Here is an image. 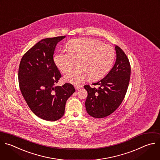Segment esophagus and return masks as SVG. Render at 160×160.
<instances>
[{
    "label": "esophagus",
    "instance_id": "obj_1",
    "mask_svg": "<svg viewBox=\"0 0 160 160\" xmlns=\"http://www.w3.org/2000/svg\"><path fill=\"white\" fill-rule=\"evenodd\" d=\"M82 87H83L82 85H75V89H76L77 90H80V89L82 88Z\"/></svg>",
    "mask_w": 160,
    "mask_h": 160
}]
</instances>
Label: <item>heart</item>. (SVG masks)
<instances>
[{
	"instance_id": "heart-1",
	"label": "heart",
	"mask_w": 160,
	"mask_h": 160,
	"mask_svg": "<svg viewBox=\"0 0 160 160\" xmlns=\"http://www.w3.org/2000/svg\"><path fill=\"white\" fill-rule=\"evenodd\" d=\"M69 52L62 51L54 58L55 62L62 73L70 70L78 62V70L67 73L64 80L73 84H79L88 77L95 81L107 74L112 68L115 60V51L112 47L91 38H82L68 42Z\"/></svg>"
}]
</instances>
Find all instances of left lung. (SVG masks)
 Masks as SVG:
<instances>
[{
  "instance_id": "1",
  "label": "left lung",
  "mask_w": 160,
  "mask_h": 160,
  "mask_svg": "<svg viewBox=\"0 0 160 160\" xmlns=\"http://www.w3.org/2000/svg\"><path fill=\"white\" fill-rule=\"evenodd\" d=\"M116 63L103 78L93 83L98 87L85 85L88 92L85 101L87 113L95 118H103L113 113L121 104L126 95L131 75L129 60L122 49L115 46Z\"/></svg>"
}]
</instances>
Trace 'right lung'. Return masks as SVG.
Instances as JSON below:
<instances>
[{
    "label": "right lung",
    "mask_w": 160,
    "mask_h": 160,
    "mask_svg": "<svg viewBox=\"0 0 160 160\" xmlns=\"http://www.w3.org/2000/svg\"><path fill=\"white\" fill-rule=\"evenodd\" d=\"M65 38L39 41L23 55L19 67V84L24 98L36 116L48 121L63 117L66 102L75 92L71 83L57 85L62 75L53 55L58 42Z\"/></svg>",
    "instance_id": "add662e5"
}]
</instances>
